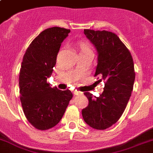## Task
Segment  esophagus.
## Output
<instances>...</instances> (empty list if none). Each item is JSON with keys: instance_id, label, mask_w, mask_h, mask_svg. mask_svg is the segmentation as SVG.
I'll use <instances>...</instances> for the list:
<instances>
[{"instance_id": "esophagus-1", "label": "esophagus", "mask_w": 153, "mask_h": 153, "mask_svg": "<svg viewBox=\"0 0 153 153\" xmlns=\"http://www.w3.org/2000/svg\"><path fill=\"white\" fill-rule=\"evenodd\" d=\"M82 94H83L82 92L78 91H74V94L75 95H81Z\"/></svg>"}]
</instances>
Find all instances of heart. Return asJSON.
I'll return each mask as SVG.
<instances>
[{
    "instance_id": "heart-1",
    "label": "heart",
    "mask_w": 153,
    "mask_h": 153,
    "mask_svg": "<svg viewBox=\"0 0 153 153\" xmlns=\"http://www.w3.org/2000/svg\"><path fill=\"white\" fill-rule=\"evenodd\" d=\"M80 48H81V51H91L89 45L86 43H82L80 44Z\"/></svg>"
}]
</instances>
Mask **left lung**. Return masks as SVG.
I'll use <instances>...</instances> for the list:
<instances>
[{
	"label": "left lung",
	"instance_id": "1",
	"mask_svg": "<svg viewBox=\"0 0 153 153\" xmlns=\"http://www.w3.org/2000/svg\"><path fill=\"white\" fill-rule=\"evenodd\" d=\"M84 34L97 51L94 76L100 75L99 81H105V88L99 97L85 92L88 105L82 110V115L89 126L104 130L121 117L131 95L135 80L133 58L118 36L112 32L85 29Z\"/></svg>",
	"mask_w": 153,
	"mask_h": 153
}]
</instances>
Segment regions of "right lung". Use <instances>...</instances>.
<instances>
[{
	"label": "right lung",
	"instance_id": "1",
	"mask_svg": "<svg viewBox=\"0 0 153 153\" xmlns=\"http://www.w3.org/2000/svg\"><path fill=\"white\" fill-rule=\"evenodd\" d=\"M70 30L53 27L41 32L25 52L19 72L20 101L25 115L33 126L47 130L62 117L73 98L70 90L51 88L47 83L56 56Z\"/></svg>",
	"mask_w": 153,
	"mask_h": 153
}]
</instances>
